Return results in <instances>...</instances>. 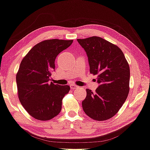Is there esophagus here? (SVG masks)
Segmentation results:
<instances>
[{
	"mask_svg": "<svg viewBox=\"0 0 150 150\" xmlns=\"http://www.w3.org/2000/svg\"><path fill=\"white\" fill-rule=\"evenodd\" d=\"M70 87H71V88L73 89H77V88H78L77 86H76V85H74V84H71V85H70Z\"/></svg>",
	"mask_w": 150,
	"mask_h": 150,
	"instance_id": "obj_1",
	"label": "esophagus"
}]
</instances>
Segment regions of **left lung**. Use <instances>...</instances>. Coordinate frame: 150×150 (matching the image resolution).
<instances>
[{
	"label": "left lung",
	"mask_w": 150,
	"mask_h": 150,
	"mask_svg": "<svg viewBox=\"0 0 150 150\" xmlns=\"http://www.w3.org/2000/svg\"><path fill=\"white\" fill-rule=\"evenodd\" d=\"M88 55L89 72L97 75L99 86L93 93L86 89L82 107L87 115L98 121L114 117L129 92L130 69L122 51L100 37L77 39Z\"/></svg>",
	"instance_id": "obj_1"
}]
</instances>
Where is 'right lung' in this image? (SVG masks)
<instances>
[{
  "mask_svg": "<svg viewBox=\"0 0 150 150\" xmlns=\"http://www.w3.org/2000/svg\"><path fill=\"white\" fill-rule=\"evenodd\" d=\"M73 40H46L35 45L22 59L16 75L19 101L31 117L48 120L60 113L70 87L49 83L58 54Z\"/></svg>",
  "mask_w": 150,
  "mask_h": 150,
  "instance_id": "1",
  "label": "right lung"
}]
</instances>
